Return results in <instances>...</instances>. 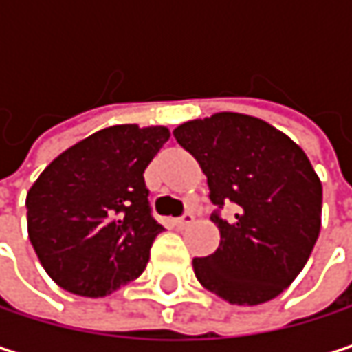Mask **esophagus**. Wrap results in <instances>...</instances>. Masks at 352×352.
Segmentation results:
<instances>
[{"label": "esophagus", "mask_w": 352, "mask_h": 352, "mask_svg": "<svg viewBox=\"0 0 352 352\" xmlns=\"http://www.w3.org/2000/svg\"><path fill=\"white\" fill-rule=\"evenodd\" d=\"M173 224H175V228H179V230H181V228H187L189 224H193V214H191V212H185L181 218H175V220H173Z\"/></svg>", "instance_id": "obj_1"}]
</instances>
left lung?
Instances as JSON below:
<instances>
[{"label": "left lung", "instance_id": "8db88e82", "mask_svg": "<svg viewBox=\"0 0 352 352\" xmlns=\"http://www.w3.org/2000/svg\"><path fill=\"white\" fill-rule=\"evenodd\" d=\"M177 142L208 177L218 210V248L193 258L199 283L230 304L256 306L277 298L304 269L322 220V183L306 153L271 124L234 111L191 120ZM235 204V218L219 216Z\"/></svg>", "mask_w": 352, "mask_h": 352}]
</instances>
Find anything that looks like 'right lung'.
Instances as JSON below:
<instances>
[{"label": "right lung", "instance_id": "add662e5", "mask_svg": "<svg viewBox=\"0 0 352 352\" xmlns=\"http://www.w3.org/2000/svg\"><path fill=\"white\" fill-rule=\"evenodd\" d=\"M169 136L165 126H109L40 173L26 197L28 236L56 285L102 298L144 271L163 226L142 173Z\"/></svg>", "mask_w": 352, "mask_h": 352}]
</instances>
